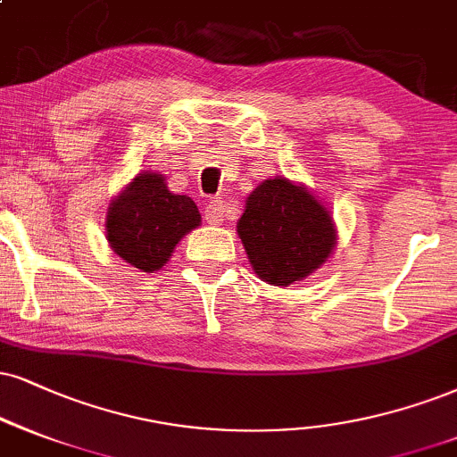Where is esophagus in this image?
<instances>
[{
    "instance_id": "1",
    "label": "esophagus",
    "mask_w": 457,
    "mask_h": 457,
    "mask_svg": "<svg viewBox=\"0 0 457 457\" xmlns=\"http://www.w3.org/2000/svg\"><path fill=\"white\" fill-rule=\"evenodd\" d=\"M205 220L207 224H222L224 220V201L222 199H210L205 205Z\"/></svg>"
}]
</instances>
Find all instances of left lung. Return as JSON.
<instances>
[{
    "mask_svg": "<svg viewBox=\"0 0 457 457\" xmlns=\"http://www.w3.org/2000/svg\"><path fill=\"white\" fill-rule=\"evenodd\" d=\"M237 235L254 273L271 286H290L318 271L337 245L328 207L305 184L264 179L247 195Z\"/></svg>",
    "mask_w": 457,
    "mask_h": 457,
    "instance_id": "left-lung-1",
    "label": "left lung"
}]
</instances>
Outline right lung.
<instances>
[{"mask_svg": "<svg viewBox=\"0 0 457 457\" xmlns=\"http://www.w3.org/2000/svg\"><path fill=\"white\" fill-rule=\"evenodd\" d=\"M199 224V207L190 196L173 195L162 173L142 171L112 199L105 239L131 267L154 273L165 267L184 235Z\"/></svg>", "mask_w": 457, "mask_h": 457, "instance_id": "1", "label": "right lung"}]
</instances>
